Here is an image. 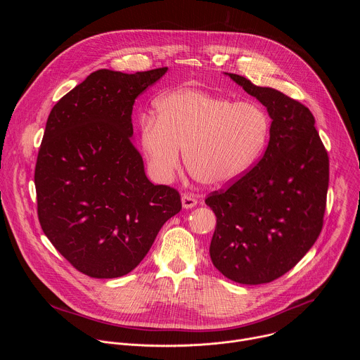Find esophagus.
Listing matches in <instances>:
<instances>
[{
    "instance_id": "34e87169",
    "label": "esophagus",
    "mask_w": 360,
    "mask_h": 360,
    "mask_svg": "<svg viewBox=\"0 0 360 360\" xmlns=\"http://www.w3.org/2000/svg\"><path fill=\"white\" fill-rule=\"evenodd\" d=\"M196 203H198V199L193 195H191V193L182 195V207L185 210H192L193 207H196Z\"/></svg>"
}]
</instances>
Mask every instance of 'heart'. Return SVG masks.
<instances>
[{"label":"heart","instance_id":"heart-1","mask_svg":"<svg viewBox=\"0 0 360 360\" xmlns=\"http://www.w3.org/2000/svg\"><path fill=\"white\" fill-rule=\"evenodd\" d=\"M155 117L139 120V142L150 172L169 181L184 164L202 185L224 186L258 161L269 135L265 110L252 101L198 88H179L153 102Z\"/></svg>","mask_w":360,"mask_h":360}]
</instances>
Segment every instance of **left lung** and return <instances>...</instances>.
Wrapping results in <instances>:
<instances>
[{"instance_id":"left-lung-1","label":"left lung","mask_w":360,"mask_h":360,"mask_svg":"<svg viewBox=\"0 0 360 360\" xmlns=\"http://www.w3.org/2000/svg\"><path fill=\"white\" fill-rule=\"evenodd\" d=\"M266 107L272 120L264 157L205 203L217 215L210 253L214 266L242 285L272 282L316 242L329 186L328 152L312 112L278 89L228 74Z\"/></svg>"}]
</instances>
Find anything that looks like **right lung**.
Segmentation results:
<instances>
[{
    "mask_svg": "<svg viewBox=\"0 0 360 360\" xmlns=\"http://www.w3.org/2000/svg\"><path fill=\"white\" fill-rule=\"evenodd\" d=\"M167 71L98 70L46 120L34 175L38 219L56 249L91 278L129 274L182 210L176 189L146 178L131 139L136 96Z\"/></svg>",
    "mask_w": 360,
    "mask_h": 360,
    "instance_id": "add662e5",
    "label": "right lung"
}]
</instances>
